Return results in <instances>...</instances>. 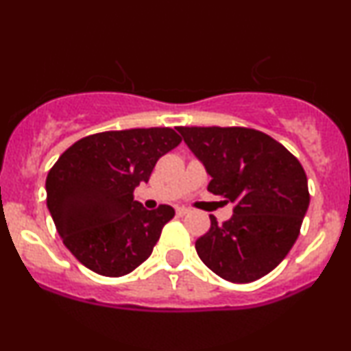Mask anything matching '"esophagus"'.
Returning <instances> with one entry per match:
<instances>
[{
    "instance_id": "34e87169",
    "label": "esophagus",
    "mask_w": 351,
    "mask_h": 351,
    "mask_svg": "<svg viewBox=\"0 0 351 351\" xmlns=\"http://www.w3.org/2000/svg\"><path fill=\"white\" fill-rule=\"evenodd\" d=\"M188 213H189V209H188V208H184V206L176 208V215H178V216H186Z\"/></svg>"
}]
</instances>
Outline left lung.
Listing matches in <instances>:
<instances>
[{"label":"left lung","mask_w":351,"mask_h":351,"mask_svg":"<svg viewBox=\"0 0 351 351\" xmlns=\"http://www.w3.org/2000/svg\"><path fill=\"white\" fill-rule=\"evenodd\" d=\"M206 168L208 191L234 209L231 219L196 241L199 259L234 284L254 282L279 265L292 249L307 213V175L284 145L254 128L176 127Z\"/></svg>","instance_id":"1"}]
</instances>
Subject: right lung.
<instances>
[{"label": "right lung", "instance_id": "1", "mask_svg": "<svg viewBox=\"0 0 351 351\" xmlns=\"http://www.w3.org/2000/svg\"><path fill=\"white\" fill-rule=\"evenodd\" d=\"M180 142L168 127L130 128L84 136L59 156L46 178L47 208L80 264L122 277L150 257L175 209L160 204L148 211L134 189Z\"/></svg>", "mask_w": 351, "mask_h": 351}]
</instances>
